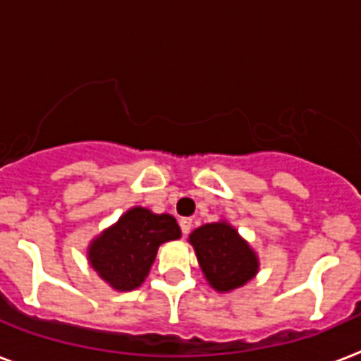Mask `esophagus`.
I'll return each mask as SVG.
<instances>
[{
    "instance_id": "obj_1",
    "label": "esophagus",
    "mask_w": 361,
    "mask_h": 361,
    "mask_svg": "<svg viewBox=\"0 0 361 361\" xmlns=\"http://www.w3.org/2000/svg\"><path fill=\"white\" fill-rule=\"evenodd\" d=\"M180 228H181V233L183 235H187L190 231V228H192V221L190 219H187V216H183V219H180Z\"/></svg>"
}]
</instances>
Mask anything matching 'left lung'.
Masks as SVG:
<instances>
[{
	"label": "left lung",
	"instance_id": "left-lung-1",
	"mask_svg": "<svg viewBox=\"0 0 361 361\" xmlns=\"http://www.w3.org/2000/svg\"><path fill=\"white\" fill-rule=\"evenodd\" d=\"M189 243L204 278L215 291L230 293L247 286L259 271V257L228 221L204 224L190 231Z\"/></svg>",
	"mask_w": 361,
	"mask_h": 361
}]
</instances>
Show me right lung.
I'll use <instances>...</instances> for the list:
<instances>
[{"label":"right lung","instance_id":"add662e5","mask_svg":"<svg viewBox=\"0 0 361 361\" xmlns=\"http://www.w3.org/2000/svg\"><path fill=\"white\" fill-rule=\"evenodd\" d=\"M180 237L174 216L135 206L90 241L87 259L114 291H133L148 276L157 248Z\"/></svg>","mask_w":361,"mask_h":361}]
</instances>
